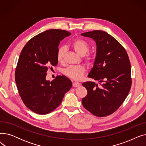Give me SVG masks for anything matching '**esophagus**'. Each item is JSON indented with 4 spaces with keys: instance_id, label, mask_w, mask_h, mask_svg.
Returning <instances> with one entry per match:
<instances>
[{
    "instance_id": "34e87169",
    "label": "esophagus",
    "mask_w": 146,
    "mask_h": 146,
    "mask_svg": "<svg viewBox=\"0 0 146 146\" xmlns=\"http://www.w3.org/2000/svg\"><path fill=\"white\" fill-rule=\"evenodd\" d=\"M80 85V84L79 82H73V87H74V88L79 87Z\"/></svg>"
}]
</instances>
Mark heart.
<instances>
[{
    "label": "heart",
    "mask_w": 146,
    "mask_h": 146,
    "mask_svg": "<svg viewBox=\"0 0 146 146\" xmlns=\"http://www.w3.org/2000/svg\"><path fill=\"white\" fill-rule=\"evenodd\" d=\"M72 47L76 52L80 56H84L88 52L89 46L88 43L82 39H76L72 42ZM66 51L64 46L59 47L57 51V60L58 62H62ZM85 60L88 65L90 66L93 63L92 58L87 56ZM85 68L83 66H70L63 69V73L67 77L73 80H80L85 73Z\"/></svg>",
    "instance_id": "obj_1"
}]
</instances>
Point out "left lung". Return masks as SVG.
<instances>
[{
    "instance_id": "obj_1",
    "label": "left lung",
    "mask_w": 146,
    "mask_h": 146,
    "mask_svg": "<svg viewBox=\"0 0 146 146\" xmlns=\"http://www.w3.org/2000/svg\"><path fill=\"white\" fill-rule=\"evenodd\" d=\"M96 42V56L88 77L99 82H85L88 91L82 99L86 110L99 117L108 116L124 102L131 86V65L122 45L113 36L100 30L81 34Z\"/></svg>"
}]
</instances>
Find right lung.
Listing matches in <instances>:
<instances>
[{
  "instance_id": "obj_1",
  "label": "right lung",
  "mask_w": 146,
  "mask_h": 146,
  "mask_svg": "<svg viewBox=\"0 0 146 146\" xmlns=\"http://www.w3.org/2000/svg\"><path fill=\"white\" fill-rule=\"evenodd\" d=\"M71 33L52 29L32 38L23 48L15 71V82L25 106L33 112L48 114L60 105L72 83L64 76L47 80L48 67L58 64L57 51L60 41Z\"/></svg>"
}]
</instances>
